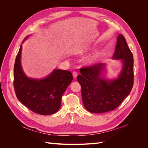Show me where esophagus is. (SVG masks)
Here are the masks:
<instances>
[{"label":"esophagus","mask_w":148,"mask_h":148,"mask_svg":"<svg viewBox=\"0 0 148 148\" xmlns=\"http://www.w3.org/2000/svg\"><path fill=\"white\" fill-rule=\"evenodd\" d=\"M72 74H73V78H77V76H78V73H77V72H76V71H73V72L72 73Z\"/></svg>","instance_id":"obj_1"}]
</instances>
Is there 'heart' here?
<instances>
[{
  "instance_id": "heart-1",
  "label": "heart",
  "mask_w": 148,
  "mask_h": 148,
  "mask_svg": "<svg viewBox=\"0 0 148 148\" xmlns=\"http://www.w3.org/2000/svg\"><path fill=\"white\" fill-rule=\"evenodd\" d=\"M83 51H84V50H83V51H82V52H83ZM97 55H95L92 58H91V59H89V62H92V61L95 60L97 59Z\"/></svg>"
}]
</instances>
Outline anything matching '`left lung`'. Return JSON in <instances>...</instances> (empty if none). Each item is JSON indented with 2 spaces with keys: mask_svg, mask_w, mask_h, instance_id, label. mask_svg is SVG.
I'll return each mask as SVG.
<instances>
[{
  "mask_svg": "<svg viewBox=\"0 0 148 148\" xmlns=\"http://www.w3.org/2000/svg\"><path fill=\"white\" fill-rule=\"evenodd\" d=\"M113 59H120L123 68L119 77L107 80L102 77L105 64L99 63L80 69L77 77L82 86L83 105L92 113H104L115 109L129 95L133 86V57L126 40L117 37Z\"/></svg>",
  "mask_w": 148,
  "mask_h": 148,
  "instance_id": "1",
  "label": "left lung"
}]
</instances>
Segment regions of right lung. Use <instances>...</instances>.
Listing matches in <instances>:
<instances>
[{
  "instance_id": "obj_1",
  "label": "right lung",
  "mask_w": 148,
  "mask_h": 148,
  "mask_svg": "<svg viewBox=\"0 0 148 148\" xmlns=\"http://www.w3.org/2000/svg\"><path fill=\"white\" fill-rule=\"evenodd\" d=\"M21 44L13 72L16 97L34 113L43 115L56 113L60 107L62 95L72 82V73L67 70L55 69L45 78H29L21 65Z\"/></svg>"
}]
</instances>
